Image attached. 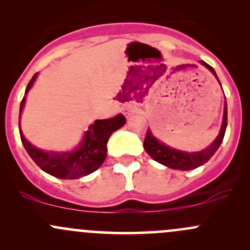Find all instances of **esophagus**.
<instances>
[{"mask_svg": "<svg viewBox=\"0 0 250 250\" xmlns=\"http://www.w3.org/2000/svg\"><path fill=\"white\" fill-rule=\"evenodd\" d=\"M122 112H123V115L125 116V117H130V116H132L133 113L135 112V106L133 104L125 105V106H123Z\"/></svg>", "mask_w": 250, "mask_h": 250, "instance_id": "esophagus-1", "label": "esophagus"}]
</instances>
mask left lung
I'll use <instances>...</instances> for the list:
<instances>
[{
  "mask_svg": "<svg viewBox=\"0 0 250 250\" xmlns=\"http://www.w3.org/2000/svg\"><path fill=\"white\" fill-rule=\"evenodd\" d=\"M201 64H203L207 69L210 70L214 74V76H216L215 71H214L213 67L210 65H208L207 62H201ZM226 127H228V105L224 106V118H223V125H221L220 133H219L218 138L214 140V143L210 146H208L207 148H204L203 151L200 152H181V151L174 150V148L168 147V146L163 145L160 141L156 140L152 137L150 130L146 132L145 140H144V148H145L146 152L151 156L155 161H157L158 163L163 166H167L168 168H172V169H180V170H188L193 169V168H197L200 166L204 165L211 156L215 153V151L218 150L220 144L223 143L224 135H225Z\"/></svg>",
  "mask_w": 250,
  "mask_h": 250,
  "instance_id": "1",
  "label": "left lung"
}]
</instances>
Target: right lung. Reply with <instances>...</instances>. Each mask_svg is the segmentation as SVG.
I'll list each match as a JSON object with an SVG mask.
<instances>
[{"label": "right lung", "instance_id": "1", "mask_svg": "<svg viewBox=\"0 0 250 250\" xmlns=\"http://www.w3.org/2000/svg\"><path fill=\"white\" fill-rule=\"evenodd\" d=\"M35 78H36V75H34V77L29 82L25 93L29 92ZM24 104L25 97L20 103L19 117ZM125 123V117L123 115H118L113 118H109V120L95 121L93 125L88 127L84 139L80 147L74 152L67 153L44 152V151L32 146L25 139L20 127L19 132L25 150L42 170L59 179H78L95 172L104 163L105 158H106L107 140L111 134L115 130L120 129Z\"/></svg>", "mask_w": 250, "mask_h": 250}]
</instances>
